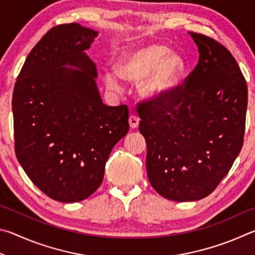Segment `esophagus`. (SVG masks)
<instances>
[{"mask_svg": "<svg viewBox=\"0 0 255 255\" xmlns=\"http://www.w3.org/2000/svg\"><path fill=\"white\" fill-rule=\"evenodd\" d=\"M139 123H140V119L137 118L136 115L134 114L130 115V118H128V124H130L131 128H136L139 127Z\"/></svg>", "mask_w": 255, "mask_h": 255, "instance_id": "1", "label": "esophagus"}]
</instances>
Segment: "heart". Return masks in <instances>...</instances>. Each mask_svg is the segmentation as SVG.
Wrapping results in <instances>:
<instances>
[{
    "label": "heart",
    "mask_w": 255,
    "mask_h": 255,
    "mask_svg": "<svg viewBox=\"0 0 255 255\" xmlns=\"http://www.w3.org/2000/svg\"><path fill=\"white\" fill-rule=\"evenodd\" d=\"M186 64L180 53L166 46L149 43L124 52L115 65V71L104 76L106 86L119 92L121 80L139 84L137 91L146 101H159L168 96L185 74Z\"/></svg>",
    "instance_id": "1"
}]
</instances>
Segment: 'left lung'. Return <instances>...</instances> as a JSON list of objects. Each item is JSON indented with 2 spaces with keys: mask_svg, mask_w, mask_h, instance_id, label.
Masks as SVG:
<instances>
[{
  "mask_svg": "<svg viewBox=\"0 0 255 255\" xmlns=\"http://www.w3.org/2000/svg\"><path fill=\"white\" fill-rule=\"evenodd\" d=\"M199 51L184 85L139 104L151 186L173 202H194L215 190L243 145L248 86L227 49L189 32Z\"/></svg>",
  "mask_w": 255,
  "mask_h": 255,
  "instance_id": "left-lung-1",
  "label": "left lung"
}]
</instances>
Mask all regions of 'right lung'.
<instances>
[{
  "label": "right lung",
  "mask_w": 255,
  "mask_h": 255,
  "mask_svg": "<svg viewBox=\"0 0 255 255\" xmlns=\"http://www.w3.org/2000/svg\"><path fill=\"white\" fill-rule=\"evenodd\" d=\"M97 35L78 23L50 29L26 57L13 91L17 161L57 202L94 194L112 149L128 131V106L103 103L96 66L85 52Z\"/></svg>",
  "instance_id": "1"
}]
</instances>
